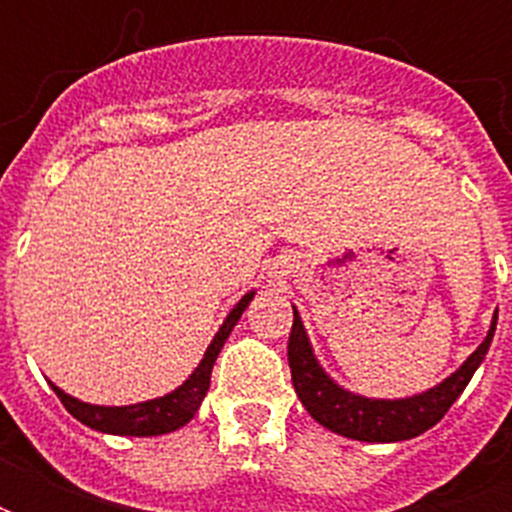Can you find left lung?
Wrapping results in <instances>:
<instances>
[{"label":"left lung","mask_w":512,"mask_h":512,"mask_svg":"<svg viewBox=\"0 0 512 512\" xmlns=\"http://www.w3.org/2000/svg\"><path fill=\"white\" fill-rule=\"evenodd\" d=\"M292 311H295V321H292V332H289L287 356L295 393L319 425L329 428L337 436L366 441V444H396V441H406V438L420 436L433 428L449 412V406L460 398L470 377L476 374V369L489 353L494 329H497V313H494L492 327L486 332L484 342L465 358V364L457 372H452L433 388L406 398H366L345 390L324 372L295 305H292Z\"/></svg>","instance_id":"obj_1"}]
</instances>
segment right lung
Listing matches in <instances>:
<instances>
[{"instance_id": "add662e5", "label": "right lung", "mask_w": 512, "mask_h": 512, "mask_svg": "<svg viewBox=\"0 0 512 512\" xmlns=\"http://www.w3.org/2000/svg\"><path fill=\"white\" fill-rule=\"evenodd\" d=\"M255 292H247L239 303L233 305L231 313L225 316L223 327L217 329V335L209 342L207 353L199 361V366L188 374V380L175 388L167 396L151 398V401H140V404L130 406H98L84 404L79 398L68 396L66 390H60L55 382H50L52 390L58 393L68 412L74 414L76 420L100 433H111V436H164L172 430L183 428L193 420V414L199 412L201 401L209 390V377H212V366H215L220 350H223L225 340L233 332V327L239 324L241 313L247 311V305L252 303Z\"/></svg>"}]
</instances>
